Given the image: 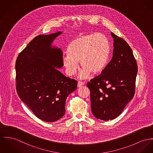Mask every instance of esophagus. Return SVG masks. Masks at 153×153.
Returning a JSON list of instances; mask_svg holds the SVG:
<instances>
[{"label": "esophagus", "mask_w": 153, "mask_h": 153, "mask_svg": "<svg viewBox=\"0 0 153 153\" xmlns=\"http://www.w3.org/2000/svg\"><path fill=\"white\" fill-rule=\"evenodd\" d=\"M84 84L82 82H79L78 83H77V87H82V85H83Z\"/></svg>", "instance_id": "1"}]
</instances>
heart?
Wrapping results in <instances>:
<instances>
[{
	"instance_id": "1",
	"label": "heart",
	"mask_w": 153,
	"mask_h": 153,
	"mask_svg": "<svg viewBox=\"0 0 153 153\" xmlns=\"http://www.w3.org/2000/svg\"><path fill=\"white\" fill-rule=\"evenodd\" d=\"M111 52L109 41L101 33L82 35L69 43L68 55L63 59V64L69 76L74 75L79 68L80 61L84 69L80 74L82 79L88 77L91 73H101L107 65Z\"/></svg>"
}]
</instances>
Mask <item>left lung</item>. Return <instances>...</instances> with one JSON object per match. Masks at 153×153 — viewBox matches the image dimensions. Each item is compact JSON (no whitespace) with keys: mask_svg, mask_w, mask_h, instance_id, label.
<instances>
[{"mask_svg":"<svg viewBox=\"0 0 153 153\" xmlns=\"http://www.w3.org/2000/svg\"><path fill=\"white\" fill-rule=\"evenodd\" d=\"M113 57L100 75L87 82L91 111L103 120L119 116L135 93L137 65L129 44L112 32Z\"/></svg>","mask_w":153,"mask_h":153,"instance_id":"1","label":"left lung"}]
</instances>
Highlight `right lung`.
<instances>
[{
	"instance_id": "add662e5",
	"label": "right lung",
	"mask_w": 153,
	"mask_h": 153,
	"mask_svg": "<svg viewBox=\"0 0 153 153\" xmlns=\"http://www.w3.org/2000/svg\"><path fill=\"white\" fill-rule=\"evenodd\" d=\"M62 32L35 37L16 62V91L21 100L39 119L53 122L65 113L67 97L77 82L57 69L63 66L60 49L51 43Z\"/></svg>"
}]
</instances>
